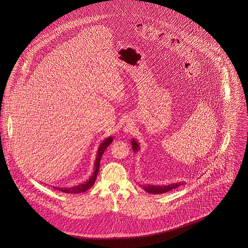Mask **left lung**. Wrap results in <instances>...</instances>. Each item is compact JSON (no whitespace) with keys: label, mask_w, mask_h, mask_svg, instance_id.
<instances>
[{"label":"left lung","mask_w":248,"mask_h":248,"mask_svg":"<svg viewBox=\"0 0 248 248\" xmlns=\"http://www.w3.org/2000/svg\"><path fill=\"white\" fill-rule=\"evenodd\" d=\"M132 148H133V152L137 153L140 150V144L135 139L132 140ZM183 182H177V183H171L169 185H147L145 186L143 189L146 190L149 193L152 194H162L167 191H170L172 189H177V187L183 185Z\"/></svg>","instance_id":"obj_1"}]
</instances>
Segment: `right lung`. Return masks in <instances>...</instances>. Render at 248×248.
I'll return each instance as SVG.
<instances>
[{"label": "right lung", "mask_w": 248, "mask_h": 248, "mask_svg": "<svg viewBox=\"0 0 248 248\" xmlns=\"http://www.w3.org/2000/svg\"><path fill=\"white\" fill-rule=\"evenodd\" d=\"M113 139L112 137H108L105 139L102 143L99 145L98 150H97V154H96V157H95V161H94V170L93 175L90 177V178L85 181L84 183L79 184L77 186H73V187H70V188H59V187H54L55 189H59L60 191H63L65 193H81V192H84L87 189H90L93 185H94V181L97 177V173L99 170V164H100V159L102 157V154H104L105 150L108 148V146L112 142Z\"/></svg>", "instance_id": "right-lung-1"}]
</instances>
